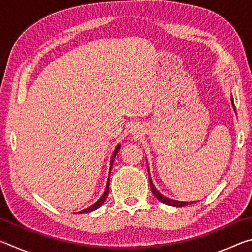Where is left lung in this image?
<instances>
[{"instance_id": "left-lung-1", "label": "left lung", "mask_w": 252, "mask_h": 252, "mask_svg": "<svg viewBox=\"0 0 252 252\" xmlns=\"http://www.w3.org/2000/svg\"><path fill=\"white\" fill-rule=\"evenodd\" d=\"M231 102H232V106H233V109H234V104H233V99L231 97ZM148 170H149V168H148ZM149 172V171H148ZM149 181H150V188H151V191H152V193L156 195V198L158 199V200H160V201L162 202V203H165V204H168V206H172V207H185V206H188V204H191V203H193V202H183V201H177V200H172V199H169V198H167V197H164L163 194H161L159 191H158L157 189H156V187L153 186V182H152V180H151V177H150V173H149Z\"/></svg>"}]
</instances>
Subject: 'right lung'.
<instances>
[{
	"label": "right lung",
	"instance_id": "add662e5",
	"mask_svg": "<svg viewBox=\"0 0 252 252\" xmlns=\"http://www.w3.org/2000/svg\"><path fill=\"white\" fill-rule=\"evenodd\" d=\"M119 149H120V144H119V146L117 147L116 150H114L113 156H112V158H111V161H110V171H111V168H112V164H113L114 158H116L117 153H118V151H119ZM109 183H110V173H109V179H108V183H106L105 191H104V193L102 194V197H101L99 200H97V201H96L94 204H92V206H90L89 208L84 209V210L80 211V212H76V213H88V212H91V211H93V210H96L97 208L101 207L102 204H103V202L105 201V199H106V197H108V194H109Z\"/></svg>",
	"mask_w": 252,
	"mask_h": 252
}]
</instances>
